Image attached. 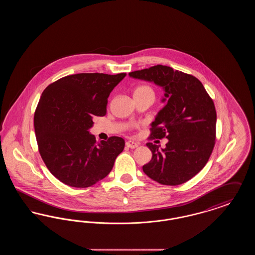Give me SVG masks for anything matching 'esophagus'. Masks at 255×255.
<instances>
[{"label":"esophagus","mask_w":255,"mask_h":255,"mask_svg":"<svg viewBox=\"0 0 255 255\" xmlns=\"http://www.w3.org/2000/svg\"><path fill=\"white\" fill-rule=\"evenodd\" d=\"M138 145H139V143L134 142L133 140H129V141H127V142H126V146H127V147H129V148H132V149L138 147Z\"/></svg>","instance_id":"esophagus-1"}]
</instances>
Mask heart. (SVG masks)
<instances>
[{"label":"heart","mask_w":255,"mask_h":255,"mask_svg":"<svg viewBox=\"0 0 255 255\" xmlns=\"http://www.w3.org/2000/svg\"><path fill=\"white\" fill-rule=\"evenodd\" d=\"M133 96H148V97H155V93L154 90L147 85H142L137 87L134 90Z\"/></svg>","instance_id":"b5f03b06"}]
</instances>
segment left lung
<instances>
[{
    "instance_id": "8db88e82",
    "label": "left lung",
    "mask_w": 255,
    "mask_h": 255,
    "mask_svg": "<svg viewBox=\"0 0 255 255\" xmlns=\"http://www.w3.org/2000/svg\"><path fill=\"white\" fill-rule=\"evenodd\" d=\"M129 76L161 87V102H166L151 123V137H166L168 142L161 149L146 143L152 158L142 166L143 172L166 185L189 181L205 167L215 143L217 117L212 99L193 75L167 66L157 65Z\"/></svg>"
}]
</instances>
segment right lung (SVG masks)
I'll use <instances>...</instances> for the list:
<instances>
[{
	"mask_svg": "<svg viewBox=\"0 0 255 255\" xmlns=\"http://www.w3.org/2000/svg\"><path fill=\"white\" fill-rule=\"evenodd\" d=\"M125 76L77 73L43 92L34 115L37 143L48 169L63 183L85 188L113 169L124 139L111 136L97 144L90 129L94 118L106 115L110 94Z\"/></svg>",
	"mask_w": 255,
	"mask_h": 255,
	"instance_id": "right-lung-1",
	"label": "right lung"
}]
</instances>
